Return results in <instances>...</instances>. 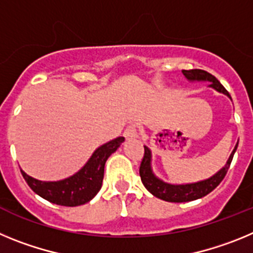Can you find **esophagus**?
<instances>
[{
	"mask_svg": "<svg viewBox=\"0 0 253 253\" xmlns=\"http://www.w3.org/2000/svg\"><path fill=\"white\" fill-rule=\"evenodd\" d=\"M137 125L135 124H129L124 130V137L126 139H133V138L137 137Z\"/></svg>",
	"mask_w": 253,
	"mask_h": 253,
	"instance_id": "1",
	"label": "esophagus"
}]
</instances>
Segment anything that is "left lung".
<instances>
[{
  "instance_id": "1",
  "label": "left lung",
  "mask_w": 253,
  "mask_h": 253,
  "mask_svg": "<svg viewBox=\"0 0 253 253\" xmlns=\"http://www.w3.org/2000/svg\"><path fill=\"white\" fill-rule=\"evenodd\" d=\"M182 73H184V76L189 80V81L210 82V87H213L214 90H216L218 92L224 93V95H227L228 97L231 99V95H229V92L223 87V84H220L213 75L208 73L207 71H203V69H189V71H185L184 69ZM237 146H238V144H237ZM237 146L234 147L233 152H232L229 158H228L227 165H225L220 171L216 172L215 175L211 176L210 178H207V180L195 182V184L185 185L167 184V182H163L162 180L156 177L151 169V151H149L148 147L144 146V156H143L142 163H140L139 167L140 180H142L143 185L146 186V189L148 190L152 195H154L158 199H162L165 202H193V200L200 199L203 198V196L208 195L209 193H211V191L222 182V180L225 177V175H227L228 169L231 166V162L232 160H233Z\"/></svg>"
}]
</instances>
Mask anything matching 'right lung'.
<instances>
[{"mask_svg": "<svg viewBox=\"0 0 253 253\" xmlns=\"http://www.w3.org/2000/svg\"><path fill=\"white\" fill-rule=\"evenodd\" d=\"M124 137H118L99 147L93 152L88 162L77 173L60 181H39L30 177L21 169L22 177L30 189L53 204L62 207H78L88 203L100 191L104 178L106 160L119 148Z\"/></svg>", "mask_w": 253, "mask_h": 253, "instance_id": "right-lung-1", "label": "right lung"}]
</instances>
